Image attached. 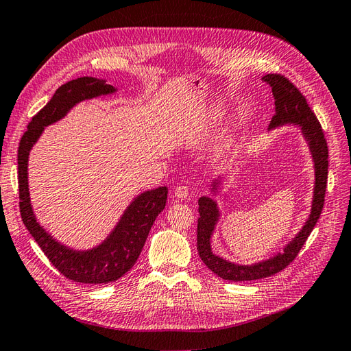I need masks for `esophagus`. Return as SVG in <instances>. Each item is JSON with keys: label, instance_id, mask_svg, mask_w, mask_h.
Here are the masks:
<instances>
[{"label": "esophagus", "instance_id": "obj_1", "mask_svg": "<svg viewBox=\"0 0 351 351\" xmlns=\"http://www.w3.org/2000/svg\"><path fill=\"white\" fill-rule=\"evenodd\" d=\"M174 193H176V197H177V199H182V200H183V199H186V197L189 196V189H187L186 186H178V187L176 189Z\"/></svg>", "mask_w": 351, "mask_h": 351}]
</instances>
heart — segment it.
<instances>
[{
	"label": "heart",
	"mask_w": 351,
	"mask_h": 351,
	"mask_svg": "<svg viewBox=\"0 0 351 351\" xmlns=\"http://www.w3.org/2000/svg\"><path fill=\"white\" fill-rule=\"evenodd\" d=\"M231 145H232V141H228V142H226L224 145H222V147H221V151H222V154H224L226 151H230V147H231Z\"/></svg>",
	"instance_id": "obj_1"
}]
</instances>
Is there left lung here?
I'll use <instances>...</instances> for the list:
<instances>
[{
  "label": "left lung",
  "mask_w": 351,
  "mask_h": 351,
  "mask_svg": "<svg viewBox=\"0 0 351 351\" xmlns=\"http://www.w3.org/2000/svg\"><path fill=\"white\" fill-rule=\"evenodd\" d=\"M262 80L267 82L272 88V95L275 99V115L269 123V130L285 124L299 125L303 137L307 145H309L315 167L312 208L311 215L304 222L302 230L291 239V241L285 244L282 252H278L269 259H265L262 262L239 265L222 259L212 253L210 239L212 234H214L221 214L215 199H212V196H202L197 202L200 215L197 219L199 256L212 272L217 274L219 278L228 281H253L267 278L289 267L297 254H299L307 237L311 236L313 227L321 217L325 202V190L328 182V146L319 121H317L306 98L289 79L281 76V74H265ZM222 180H224V177L212 180L209 189L214 196L221 187Z\"/></svg>",
  "instance_id": "8db88e82"
}]
</instances>
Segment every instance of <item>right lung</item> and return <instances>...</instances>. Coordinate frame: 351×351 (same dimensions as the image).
Returning a JSON list of instances; mask_svg holds the SVG:
<instances>
[{
	"label": "right lung",
	"instance_id": "obj_1",
	"mask_svg": "<svg viewBox=\"0 0 351 351\" xmlns=\"http://www.w3.org/2000/svg\"><path fill=\"white\" fill-rule=\"evenodd\" d=\"M115 92L107 80L97 77H79L61 84L51 101L32 119L19 145V197L23 224L49 262L66 278L83 284L112 282L132 269L152 224L165 208L168 189L158 187L136 196L101 244L89 250H74L52 237L35 217L27 182L29 154L45 127L64 119L74 105Z\"/></svg>",
	"mask_w": 351,
	"mask_h": 351
}]
</instances>
